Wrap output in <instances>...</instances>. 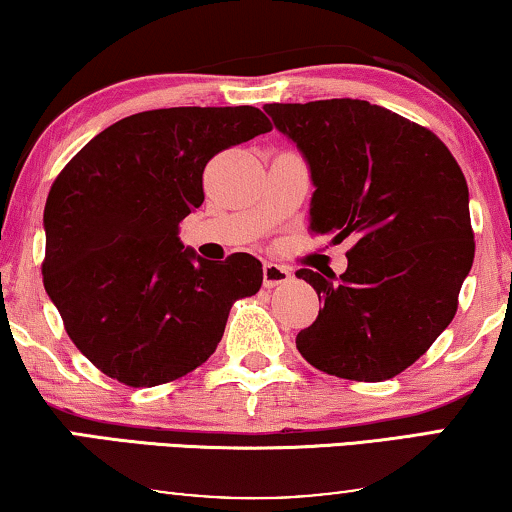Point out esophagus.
<instances>
[{
	"label": "esophagus",
	"mask_w": 512,
	"mask_h": 512,
	"mask_svg": "<svg viewBox=\"0 0 512 512\" xmlns=\"http://www.w3.org/2000/svg\"><path fill=\"white\" fill-rule=\"evenodd\" d=\"M291 282V272L284 268V265L277 263H265L263 265V286L265 289H275L279 284Z\"/></svg>",
	"instance_id": "34e87169"
}]
</instances>
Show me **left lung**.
<instances>
[{
	"mask_svg": "<svg viewBox=\"0 0 512 512\" xmlns=\"http://www.w3.org/2000/svg\"><path fill=\"white\" fill-rule=\"evenodd\" d=\"M310 165V230L354 237L347 270L300 268L324 307L307 363L359 382L412 366L457 314L475 242L464 172L431 130L366 100L265 104Z\"/></svg>",
	"mask_w": 512,
	"mask_h": 512,
	"instance_id": "left-lung-1",
	"label": "left lung"
}]
</instances>
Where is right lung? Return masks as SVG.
<instances>
[{"mask_svg": "<svg viewBox=\"0 0 512 512\" xmlns=\"http://www.w3.org/2000/svg\"><path fill=\"white\" fill-rule=\"evenodd\" d=\"M256 107H172L90 139L53 181L41 275L65 331L104 375L158 387L205 363L235 300L254 296L251 254L205 261L179 240L216 153L270 132Z\"/></svg>", "mask_w": 512, "mask_h": 512, "instance_id": "obj_1", "label": "right lung"}]
</instances>
